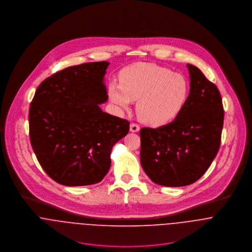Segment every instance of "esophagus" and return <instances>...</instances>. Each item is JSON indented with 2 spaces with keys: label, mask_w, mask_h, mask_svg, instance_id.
<instances>
[{
  "label": "esophagus",
  "mask_w": 252,
  "mask_h": 252,
  "mask_svg": "<svg viewBox=\"0 0 252 252\" xmlns=\"http://www.w3.org/2000/svg\"><path fill=\"white\" fill-rule=\"evenodd\" d=\"M130 131L133 132V133H137L140 131V126L136 123H131L130 125Z\"/></svg>",
  "instance_id": "esophagus-1"
}]
</instances>
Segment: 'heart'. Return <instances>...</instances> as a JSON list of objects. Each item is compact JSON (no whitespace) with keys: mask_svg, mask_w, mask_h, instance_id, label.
<instances>
[{"mask_svg":"<svg viewBox=\"0 0 252 252\" xmlns=\"http://www.w3.org/2000/svg\"><path fill=\"white\" fill-rule=\"evenodd\" d=\"M108 97L117 107L128 108L138 100L139 117L151 125L173 120L185 106L189 85L180 73L150 63H140L121 73L120 83L108 85Z\"/></svg>","mask_w":252,"mask_h":252,"instance_id":"1","label":"heart"}]
</instances>
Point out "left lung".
Returning a JSON list of instances; mask_svg holds the SVG:
<instances>
[{"label": "left lung", "instance_id": "obj_1", "mask_svg": "<svg viewBox=\"0 0 252 252\" xmlns=\"http://www.w3.org/2000/svg\"><path fill=\"white\" fill-rule=\"evenodd\" d=\"M190 90L173 122L143 128L141 164L154 183L180 187L192 184L209 169L218 152L224 110L216 84L197 67L187 64Z\"/></svg>", "mask_w": 252, "mask_h": 252}]
</instances>
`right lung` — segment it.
Returning a JSON list of instances; mask_svg holds the SVG:
<instances>
[{"mask_svg":"<svg viewBox=\"0 0 252 252\" xmlns=\"http://www.w3.org/2000/svg\"><path fill=\"white\" fill-rule=\"evenodd\" d=\"M108 62L84 63L44 79L29 110L30 141L44 172L66 186L100 182L129 121L104 112Z\"/></svg>","mask_w":252,"mask_h":252,"instance_id":"add662e5","label":"right lung"}]
</instances>
